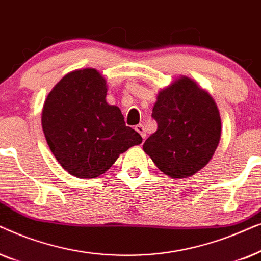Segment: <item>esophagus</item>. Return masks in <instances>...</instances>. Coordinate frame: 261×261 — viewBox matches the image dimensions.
Listing matches in <instances>:
<instances>
[{
	"mask_svg": "<svg viewBox=\"0 0 261 261\" xmlns=\"http://www.w3.org/2000/svg\"><path fill=\"white\" fill-rule=\"evenodd\" d=\"M135 130H137L138 133L141 135L142 139H144V140H145V138H146V132H145L144 126H142V124H138V126H135Z\"/></svg>",
	"mask_w": 261,
	"mask_h": 261,
	"instance_id": "34e87169",
	"label": "esophagus"
}]
</instances>
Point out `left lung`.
I'll use <instances>...</instances> for the list:
<instances>
[{
    "label": "left lung",
    "mask_w": 261,
    "mask_h": 261,
    "mask_svg": "<svg viewBox=\"0 0 261 261\" xmlns=\"http://www.w3.org/2000/svg\"><path fill=\"white\" fill-rule=\"evenodd\" d=\"M152 117L155 133L144 151L171 178H188L213 158L221 138V117L215 101L191 78L181 76L159 91Z\"/></svg>",
    "instance_id": "1"
}]
</instances>
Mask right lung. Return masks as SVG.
Returning <instances> with one entry per match:
<instances>
[{
  "label": "right lung",
  "mask_w": 261,
  "mask_h": 261,
  "mask_svg": "<svg viewBox=\"0 0 261 261\" xmlns=\"http://www.w3.org/2000/svg\"><path fill=\"white\" fill-rule=\"evenodd\" d=\"M106 96L101 73L83 69L65 74L44 103L41 124L48 147L63 169L77 178L99 177L121 153L142 142Z\"/></svg>",
  "instance_id": "right-lung-1"
}]
</instances>
